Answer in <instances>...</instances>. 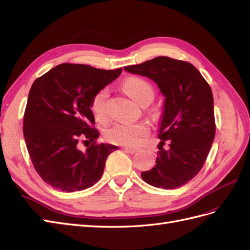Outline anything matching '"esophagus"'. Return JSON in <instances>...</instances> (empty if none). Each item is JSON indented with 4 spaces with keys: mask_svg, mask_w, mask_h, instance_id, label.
<instances>
[{
    "mask_svg": "<svg viewBox=\"0 0 250 250\" xmlns=\"http://www.w3.org/2000/svg\"><path fill=\"white\" fill-rule=\"evenodd\" d=\"M123 150L125 151V152H128V153H130V154H134V153H137V152H138V149H137V148L124 147V148H123Z\"/></svg>",
    "mask_w": 250,
    "mask_h": 250,
    "instance_id": "34e87169",
    "label": "esophagus"
}]
</instances>
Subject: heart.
<instances>
[{
    "label": "heart",
    "mask_w": 250,
    "mask_h": 250,
    "mask_svg": "<svg viewBox=\"0 0 250 250\" xmlns=\"http://www.w3.org/2000/svg\"><path fill=\"white\" fill-rule=\"evenodd\" d=\"M124 88L134 101L140 105L153 100L154 90L146 80L131 77L124 82ZM108 97L107 88L98 92L92 101L90 108L94 117L99 122H105L107 119L106 99ZM149 132V127L145 123H117L105 131V138L112 144L122 146L134 147L139 145L143 138Z\"/></svg>",
    "instance_id": "1"
}]
</instances>
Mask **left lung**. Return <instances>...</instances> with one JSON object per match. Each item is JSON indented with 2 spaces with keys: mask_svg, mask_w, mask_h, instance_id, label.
<instances>
[{
  "mask_svg": "<svg viewBox=\"0 0 250 250\" xmlns=\"http://www.w3.org/2000/svg\"><path fill=\"white\" fill-rule=\"evenodd\" d=\"M124 70L153 80L165 97L156 165L142 172V178L163 188L186 185L203 167L215 138L214 98L208 83L190 62L166 56ZM165 140L169 143L167 150L162 148Z\"/></svg>",
  "mask_w": 250,
  "mask_h": 250,
  "instance_id": "left-lung-1",
  "label": "left lung"
}]
</instances>
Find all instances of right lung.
Wrapping results in <instances>:
<instances>
[{"mask_svg":"<svg viewBox=\"0 0 250 250\" xmlns=\"http://www.w3.org/2000/svg\"><path fill=\"white\" fill-rule=\"evenodd\" d=\"M122 67L101 70L62 63L37 78L29 92L24 138L34 169L42 179L64 192L82 191L102 176L105 162L118 147L97 144L90 105L94 96L117 79ZM93 141L85 151L79 141Z\"/></svg>","mask_w":250,"mask_h":250,"instance_id":"obj_1","label":"right lung"}]
</instances>
